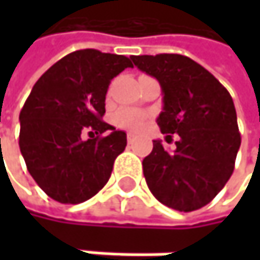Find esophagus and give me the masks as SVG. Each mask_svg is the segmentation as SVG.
Here are the masks:
<instances>
[{
  "label": "esophagus",
  "instance_id": "34e87169",
  "mask_svg": "<svg viewBox=\"0 0 260 260\" xmlns=\"http://www.w3.org/2000/svg\"><path fill=\"white\" fill-rule=\"evenodd\" d=\"M126 140H128L129 144H132V143L135 141V135H134L132 132H128V134H126Z\"/></svg>",
  "mask_w": 260,
  "mask_h": 260
}]
</instances>
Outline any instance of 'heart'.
<instances>
[{
    "label": "heart",
    "instance_id": "obj_1",
    "mask_svg": "<svg viewBox=\"0 0 260 260\" xmlns=\"http://www.w3.org/2000/svg\"><path fill=\"white\" fill-rule=\"evenodd\" d=\"M146 113L141 110H135V108H122L120 111H117V114L114 116V123L120 128H126V129H138L143 126L144 120H146Z\"/></svg>",
    "mask_w": 260,
    "mask_h": 260
}]
</instances>
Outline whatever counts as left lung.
Masks as SVG:
<instances>
[{"instance_id":"8db88e82","label":"left lung","mask_w":260,"mask_h":260,"mask_svg":"<svg viewBox=\"0 0 260 260\" xmlns=\"http://www.w3.org/2000/svg\"><path fill=\"white\" fill-rule=\"evenodd\" d=\"M131 58L161 85L164 105L156 119L161 132L167 137L179 135L173 152L153 140L150 155L143 159L147 186L172 209H200L223 189L234 173L241 135L232 96L211 72L185 55Z\"/></svg>"}]
</instances>
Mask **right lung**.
Masks as SVG:
<instances>
[{"mask_svg":"<svg viewBox=\"0 0 260 260\" xmlns=\"http://www.w3.org/2000/svg\"><path fill=\"white\" fill-rule=\"evenodd\" d=\"M126 68L132 63L125 55L79 49L34 84L19 114V147L29 175L51 199L82 203L110 179L114 159L126 147V132L102 116L111 79Z\"/></svg>","mask_w":260,"mask_h":260,"instance_id":"right-lung-1","label":"right lung"}]
</instances>
